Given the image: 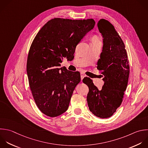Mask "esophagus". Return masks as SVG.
I'll return each instance as SVG.
<instances>
[{
	"label": "esophagus",
	"mask_w": 148,
	"mask_h": 148,
	"mask_svg": "<svg viewBox=\"0 0 148 148\" xmlns=\"http://www.w3.org/2000/svg\"><path fill=\"white\" fill-rule=\"evenodd\" d=\"M80 75H81V79H82V80H83V78H84V77H86V75H85L83 73H81V74H80Z\"/></svg>",
	"instance_id": "1"
}]
</instances>
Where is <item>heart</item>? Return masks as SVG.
<instances>
[{"label": "heart", "instance_id": "obj_1", "mask_svg": "<svg viewBox=\"0 0 148 148\" xmlns=\"http://www.w3.org/2000/svg\"><path fill=\"white\" fill-rule=\"evenodd\" d=\"M92 41H98V39H97V37L94 36V37H93V38H92Z\"/></svg>", "mask_w": 148, "mask_h": 148}]
</instances>
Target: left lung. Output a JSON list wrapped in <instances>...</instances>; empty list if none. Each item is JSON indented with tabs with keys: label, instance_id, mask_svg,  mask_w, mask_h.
Returning <instances> with one entry per match:
<instances>
[{
	"label": "left lung",
	"instance_id": "obj_1",
	"mask_svg": "<svg viewBox=\"0 0 148 148\" xmlns=\"http://www.w3.org/2000/svg\"><path fill=\"white\" fill-rule=\"evenodd\" d=\"M97 26L103 45L97 68L102 74L104 84L99 90L90 78H84L83 82L89 88L87 101L90 110L95 116L105 119L112 116L122 102L130 66L125 45L113 25L101 19Z\"/></svg>",
	"mask_w": 148,
	"mask_h": 148
}]
</instances>
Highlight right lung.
Returning a JSON list of instances; mask_svg holds the SVG:
<instances>
[{
	"mask_svg": "<svg viewBox=\"0 0 148 148\" xmlns=\"http://www.w3.org/2000/svg\"><path fill=\"white\" fill-rule=\"evenodd\" d=\"M95 24L93 19L55 18L36 35L29 51L27 71L34 99L43 114L53 117L67 110L80 74L59 66L64 58L74 57L76 46Z\"/></svg>",
	"mask_w": 148,
	"mask_h": 148,
	"instance_id": "1",
	"label": "right lung"
}]
</instances>
